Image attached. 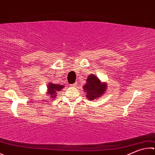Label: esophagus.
Returning a JSON list of instances; mask_svg holds the SVG:
<instances>
[{
    "mask_svg": "<svg viewBox=\"0 0 155 155\" xmlns=\"http://www.w3.org/2000/svg\"><path fill=\"white\" fill-rule=\"evenodd\" d=\"M71 86H72V87H77V83H74V84H73V85H72Z\"/></svg>",
    "mask_w": 155,
    "mask_h": 155,
    "instance_id": "esophagus-1",
    "label": "esophagus"
}]
</instances>
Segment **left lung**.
<instances>
[{
    "label": "left lung",
    "instance_id": "left-lung-1",
    "mask_svg": "<svg viewBox=\"0 0 155 155\" xmlns=\"http://www.w3.org/2000/svg\"><path fill=\"white\" fill-rule=\"evenodd\" d=\"M83 87L87 99L93 101L102 96L108 85L106 82H102L97 75L91 74L86 79V84Z\"/></svg>",
    "mask_w": 155,
    "mask_h": 155
}]
</instances>
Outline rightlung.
<instances>
[{"label": "right lung", "instance_id": "1", "mask_svg": "<svg viewBox=\"0 0 155 155\" xmlns=\"http://www.w3.org/2000/svg\"><path fill=\"white\" fill-rule=\"evenodd\" d=\"M64 87V85H59V84H55L54 83L49 82L47 85V89L46 94L49 95V96L51 98V100L55 99L57 95V91H60Z\"/></svg>", "mask_w": 155, "mask_h": 155}]
</instances>
